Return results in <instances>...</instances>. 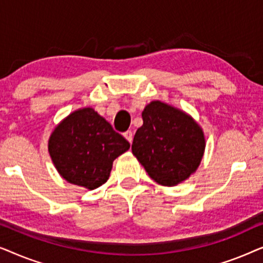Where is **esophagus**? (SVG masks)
<instances>
[{
  "label": "esophagus",
  "mask_w": 263,
  "mask_h": 263,
  "mask_svg": "<svg viewBox=\"0 0 263 263\" xmlns=\"http://www.w3.org/2000/svg\"><path fill=\"white\" fill-rule=\"evenodd\" d=\"M123 135H124V138L127 139L129 142H130V143L133 142V136H134V134H133V132H132V130H128V132H125Z\"/></svg>",
  "instance_id": "obj_1"
}]
</instances>
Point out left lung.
Returning <instances> with one entry per match:
<instances>
[{"label":"left lung","instance_id":"8db88e82","mask_svg":"<svg viewBox=\"0 0 263 263\" xmlns=\"http://www.w3.org/2000/svg\"><path fill=\"white\" fill-rule=\"evenodd\" d=\"M142 120L132 145L136 159L161 185L174 186L185 181L203 157L202 129L184 111L159 100L146 105Z\"/></svg>","mask_w":263,"mask_h":263}]
</instances>
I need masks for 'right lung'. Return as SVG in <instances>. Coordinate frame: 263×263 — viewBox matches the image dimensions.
<instances>
[{"label":"right lung","instance_id":"add662e5","mask_svg":"<svg viewBox=\"0 0 263 263\" xmlns=\"http://www.w3.org/2000/svg\"><path fill=\"white\" fill-rule=\"evenodd\" d=\"M129 142L92 107L71 112L49 139V153L60 175L89 190L110 177L112 163L129 149Z\"/></svg>","mask_w":263,"mask_h":263}]
</instances>
